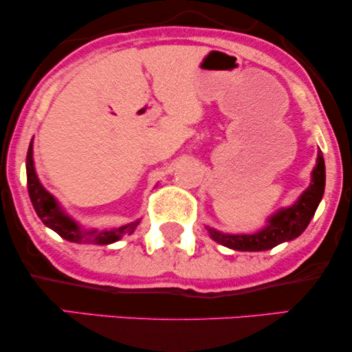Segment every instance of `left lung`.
<instances>
[{"instance_id":"8db88e82","label":"left lung","mask_w":352,"mask_h":352,"mask_svg":"<svg viewBox=\"0 0 352 352\" xmlns=\"http://www.w3.org/2000/svg\"><path fill=\"white\" fill-rule=\"evenodd\" d=\"M325 189V162L324 155L319 151L314 170H312V179L307 189L302 192L300 199L288 208L278 210L267 219V226L254 234L232 235L223 234L218 230L206 228L210 237L216 242L239 252H264L277 247L278 243L288 242L302 234V230L311 223L317 206H319L322 195Z\"/></svg>"}]
</instances>
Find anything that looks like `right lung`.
Returning a JSON list of instances; mask_svg holds the SVG:
<instances>
[{
    "label": "right lung",
    "mask_w": 352,
    "mask_h": 352,
    "mask_svg": "<svg viewBox=\"0 0 352 352\" xmlns=\"http://www.w3.org/2000/svg\"><path fill=\"white\" fill-rule=\"evenodd\" d=\"M27 186L28 195H30L32 205L35 208L38 218L43 221V224L54 230L62 239L75 243H96V245H109L117 242L123 235L133 234L138 228L139 221L122 226L118 229L112 230H83L75 223L70 216L65 214V211L60 208L57 200L41 186L38 179L35 165H33V146L30 142L27 152Z\"/></svg>",
    "instance_id": "add662e5"
}]
</instances>
